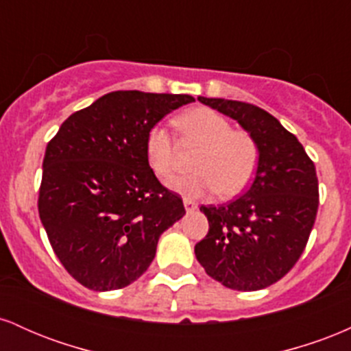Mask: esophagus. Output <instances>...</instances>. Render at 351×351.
Here are the masks:
<instances>
[{"label": "esophagus", "mask_w": 351, "mask_h": 351, "mask_svg": "<svg viewBox=\"0 0 351 351\" xmlns=\"http://www.w3.org/2000/svg\"><path fill=\"white\" fill-rule=\"evenodd\" d=\"M183 204H184V208H186V211H195V209L198 208V204H196L195 201L189 199V198H184Z\"/></svg>", "instance_id": "obj_1"}]
</instances>
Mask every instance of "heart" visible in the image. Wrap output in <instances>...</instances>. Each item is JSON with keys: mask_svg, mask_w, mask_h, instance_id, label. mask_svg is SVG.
<instances>
[{"mask_svg": "<svg viewBox=\"0 0 351 351\" xmlns=\"http://www.w3.org/2000/svg\"><path fill=\"white\" fill-rule=\"evenodd\" d=\"M184 143L199 147L193 158L198 171L175 180L171 186L186 196L216 193L234 198L251 184L259 163V145L245 130H234L229 120L209 107H195L175 119ZM148 167L160 180L168 181L178 170V152L170 132L153 125L145 136Z\"/></svg>", "mask_w": 351, "mask_h": 351, "instance_id": "obj_1", "label": "heart"}]
</instances>
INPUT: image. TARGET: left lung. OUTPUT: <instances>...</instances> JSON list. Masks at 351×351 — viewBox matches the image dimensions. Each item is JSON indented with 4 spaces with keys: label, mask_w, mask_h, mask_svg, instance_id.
Listing matches in <instances>:
<instances>
[{
    "label": "left lung",
    "mask_w": 351,
    "mask_h": 351,
    "mask_svg": "<svg viewBox=\"0 0 351 351\" xmlns=\"http://www.w3.org/2000/svg\"><path fill=\"white\" fill-rule=\"evenodd\" d=\"M231 117L259 145L256 178L239 198L201 206L209 231L195 245L209 277L234 291L280 280L307 245L318 209L315 165L297 136L264 108L239 100L198 97Z\"/></svg>",
    "instance_id": "obj_1"
}]
</instances>
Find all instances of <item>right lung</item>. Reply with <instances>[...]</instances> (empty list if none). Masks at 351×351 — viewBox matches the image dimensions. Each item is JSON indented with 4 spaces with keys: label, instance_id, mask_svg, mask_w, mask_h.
<instances>
[{
    "label": "right lung",
    "instance_id": "add662e5",
    "mask_svg": "<svg viewBox=\"0 0 351 351\" xmlns=\"http://www.w3.org/2000/svg\"><path fill=\"white\" fill-rule=\"evenodd\" d=\"M191 95L115 90L72 114L47 143L38 209L60 264L84 287L117 291L152 264L184 211L145 156V136Z\"/></svg>",
    "mask_w": 351,
    "mask_h": 351
}]
</instances>
